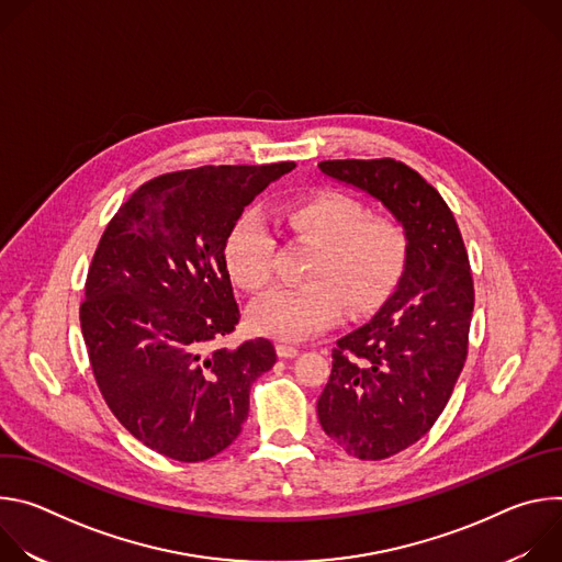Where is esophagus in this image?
I'll return each instance as SVG.
<instances>
[{
	"instance_id": "esophagus-1",
	"label": "esophagus",
	"mask_w": 562,
	"mask_h": 562,
	"mask_svg": "<svg viewBox=\"0 0 562 562\" xmlns=\"http://www.w3.org/2000/svg\"><path fill=\"white\" fill-rule=\"evenodd\" d=\"M276 351H278L280 358H295V356L300 353V349H297V347H291V345H278Z\"/></svg>"
}]
</instances>
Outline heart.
Masks as SVG:
<instances>
[{
	"label": "heart",
	"mask_w": 562,
	"mask_h": 562,
	"mask_svg": "<svg viewBox=\"0 0 562 562\" xmlns=\"http://www.w3.org/2000/svg\"><path fill=\"white\" fill-rule=\"evenodd\" d=\"M286 224L317 247L306 269V284L278 286L249 308L258 334L297 342L329 329L347 306L360 315L380 306L403 278L409 254L405 226L393 217H369L353 198L325 193L282 209ZM276 239L267 222L247 211L231 226L224 265L231 278L249 291L273 278Z\"/></svg>",
	"instance_id": "b5f03b06"
}]
</instances>
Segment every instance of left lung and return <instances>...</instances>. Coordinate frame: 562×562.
Returning a JSON list of instances; mask_svg holds the SVG:
<instances>
[{
  "mask_svg": "<svg viewBox=\"0 0 562 562\" xmlns=\"http://www.w3.org/2000/svg\"><path fill=\"white\" fill-rule=\"evenodd\" d=\"M317 169L378 200L409 237L403 278L378 313L338 340L317 418L360 460L418 442L438 420L467 358L473 282L456 217L395 159H327Z\"/></svg>",
  "mask_w": 562,
  "mask_h": 562,
  "instance_id": "obj_1",
  "label": "left lung"
}]
</instances>
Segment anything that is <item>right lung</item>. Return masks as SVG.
Returning a JSON list of instances; mask_svg holds the SVG:
<instances>
[{
  "label": "right lung",
  "mask_w": 562,
  "mask_h": 562,
  "mask_svg": "<svg viewBox=\"0 0 562 562\" xmlns=\"http://www.w3.org/2000/svg\"><path fill=\"white\" fill-rule=\"evenodd\" d=\"M295 169L200 167L142 184L109 222L79 308L89 360L113 416L180 462L224 451L249 416L256 378L276 364L267 338L215 347L239 308L224 243L245 206Z\"/></svg>",
  "instance_id": "add662e5"
}]
</instances>
